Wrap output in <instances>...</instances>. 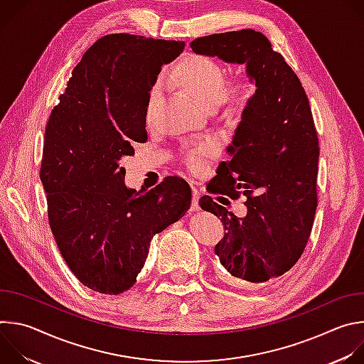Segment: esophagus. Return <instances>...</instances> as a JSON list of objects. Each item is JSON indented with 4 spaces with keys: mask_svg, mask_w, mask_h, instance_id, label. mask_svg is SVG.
<instances>
[{
    "mask_svg": "<svg viewBox=\"0 0 364 364\" xmlns=\"http://www.w3.org/2000/svg\"><path fill=\"white\" fill-rule=\"evenodd\" d=\"M191 196H193V201H191V210L193 212H197L200 209V204H198V198H200V191L193 187L191 188Z\"/></svg>",
    "mask_w": 364,
    "mask_h": 364,
    "instance_id": "34e87169",
    "label": "esophagus"
}]
</instances>
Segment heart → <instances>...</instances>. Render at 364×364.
<instances>
[{
  "mask_svg": "<svg viewBox=\"0 0 364 364\" xmlns=\"http://www.w3.org/2000/svg\"><path fill=\"white\" fill-rule=\"evenodd\" d=\"M173 82L183 87L204 108H215L226 119H242L252 108L257 95V82L249 72H240L228 79L226 68L205 55H188L177 66ZM160 95L159 87L151 92L149 108ZM219 154V142L207 139L188 146L184 154L186 166L203 171Z\"/></svg>",
  "mask_w": 364,
  "mask_h": 364,
  "instance_id": "obj_1",
  "label": "heart"
}]
</instances>
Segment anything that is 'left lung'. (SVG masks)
Masks as SVG:
<instances>
[{"label": "left lung", "instance_id": "left-lung-1", "mask_svg": "<svg viewBox=\"0 0 364 364\" xmlns=\"http://www.w3.org/2000/svg\"><path fill=\"white\" fill-rule=\"evenodd\" d=\"M190 46L197 55L245 63L257 82L253 105L228 146L232 159L207 184L212 194L246 196L247 213L237 218L212 196L200 198L226 230L215 247L220 264L229 278L252 288L288 272L308 243L318 203L317 129L298 76L262 33L228 31Z\"/></svg>", "mask_w": 364, "mask_h": 364}]
</instances>
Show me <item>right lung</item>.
Masks as SVG:
<instances>
[{
    "mask_svg": "<svg viewBox=\"0 0 364 364\" xmlns=\"http://www.w3.org/2000/svg\"><path fill=\"white\" fill-rule=\"evenodd\" d=\"M181 41L108 34L72 72L46 125L40 180L58 247L87 288L118 295L136 282L154 235L190 209L191 188L167 177L149 191L127 188L122 157L148 139L149 92Z\"/></svg>",
    "mask_w": 364,
    "mask_h": 364,
    "instance_id": "add662e5",
    "label": "right lung"
}]
</instances>
